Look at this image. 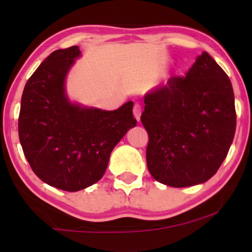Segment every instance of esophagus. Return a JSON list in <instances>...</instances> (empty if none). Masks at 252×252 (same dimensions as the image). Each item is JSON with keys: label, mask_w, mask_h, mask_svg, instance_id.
Returning <instances> with one entry per match:
<instances>
[{"label": "esophagus", "mask_w": 252, "mask_h": 252, "mask_svg": "<svg viewBox=\"0 0 252 252\" xmlns=\"http://www.w3.org/2000/svg\"><path fill=\"white\" fill-rule=\"evenodd\" d=\"M141 112H142V109H141V105L138 103L134 104V108H132V114H134V117L137 121H140L141 117Z\"/></svg>", "instance_id": "esophagus-1"}]
</instances>
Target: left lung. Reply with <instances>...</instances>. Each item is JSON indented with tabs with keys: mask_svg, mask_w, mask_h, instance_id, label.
<instances>
[{
	"mask_svg": "<svg viewBox=\"0 0 252 252\" xmlns=\"http://www.w3.org/2000/svg\"><path fill=\"white\" fill-rule=\"evenodd\" d=\"M144 104L141 122L153 178L172 187L212 178L232 143L237 118L232 84L215 59L202 52L186 76L169 78Z\"/></svg>",
	"mask_w": 252,
	"mask_h": 252,
	"instance_id": "1",
	"label": "left lung"
}]
</instances>
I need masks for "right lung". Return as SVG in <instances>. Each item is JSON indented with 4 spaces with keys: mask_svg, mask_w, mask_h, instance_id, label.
Returning a JSON list of instances; mask_svg holds the SVG:
<instances>
[{
    "mask_svg": "<svg viewBox=\"0 0 252 252\" xmlns=\"http://www.w3.org/2000/svg\"><path fill=\"white\" fill-rule=\"evenodd\" d=\"M78 46L51 53L26 83L19 138L31 168L50 186L77 192L100 180L112 149L136 126L134 103L114 111L82 108L65 94Z\"/></svg>",
    "mask_w": 252,
    "mask_h": 252,
    "instance_id": "right-lung-1",
    "label": "right lung"
}]
</instances>
